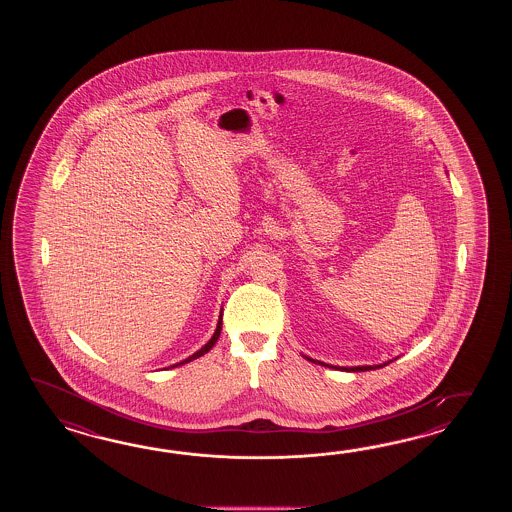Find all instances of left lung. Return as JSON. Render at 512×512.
Here are the masks:
<instances>
[{
    "instance_id": "1",
    "label": "left lung",
    "mask_w": 512,
    "mask_h": 512,
    "mask_svg": "<svg viewBox=\"0 0 512 512\" xmlns=\"http://www.w3.org/2000/svg\"><path fill=\"white\" fill-rule=\"evenodd\" d=\"M307 360H311V362H315V364H322V366H326L324 362H318V360L315 359H309V357H305ZM390 362H393V360H388V362H384V364H377V366H355V368H340L338 366L337 370H344V371H370V370H377V368H382V366H388ZM327 368H333V366H327Z\"/></svg>"
}]
</instances>
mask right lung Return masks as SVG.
<instances>
[{
    "label": "right lung",
    "mask_w": 512,
    "mask_h": 512,
    "mask_svg": "<svg viewBox=\"0 0 512 512\" xmlns=\"http://www.w3.org/2000/svg\"><path fill=\"white\" fill-rule=\"evenodd\" d=\"M221 326H223V316L219 315L218 326H216V331H214V335H212V338L208 340L207 344H205L203 348L197 349L196 353H194V355H190L188 359L181 360V362H177V364H174V366H170V368H177V366H181V364H186V362H192V360L199 359V357H203L205 353H208L210 349L214 348V344L218 342L219 335H221Z\"/></svg>",
    "instance_id": "add662e5"
}]
</instances>
